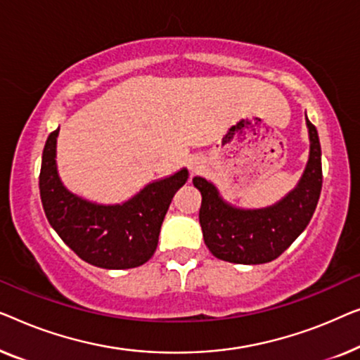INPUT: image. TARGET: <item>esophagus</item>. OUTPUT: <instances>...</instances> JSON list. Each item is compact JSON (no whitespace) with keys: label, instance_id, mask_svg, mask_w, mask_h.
Here are the masks:
<instances>
[{"label":"esophagus","instance_id":"1","mask_svg":"<svg viewBox=\"0 0 360 360\" xmlns=\"http://www.w3.org/2000/svg\"><path fill=\"white\" fill-rule=\"evenodd\" d=\"M202 168V160L200 158H191L189 160V169L192 173H195V171H199Z\"/></svg>","mask_w":360,"mask_h":360}]
</instances>
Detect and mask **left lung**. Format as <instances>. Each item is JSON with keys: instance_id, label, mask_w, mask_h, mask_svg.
I'll return each instance as SVG.
<instances>
[{"instance_id": "obj_1", "label": "left lung", "mask_w": 360, "mask_h": 360, "mask_svg": "<svg viewBox=\"0 0 360 360\" xmlns=\"http://www.w3.org/2000/svg\"><path fill=\"white\" fill-rule=\"evenodd\" d=\"M310 158L298 186L279 204L259 210L233 209L210 182L194 178L200 191L199 221L209 251L235 264H264L279 257L310 224L321 194V146L318 131L307 119Z\"/></svg>"}]
</instances>
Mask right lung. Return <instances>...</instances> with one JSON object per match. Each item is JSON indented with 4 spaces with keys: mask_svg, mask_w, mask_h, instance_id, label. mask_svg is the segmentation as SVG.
<instances>
[{
    "mask_svg": "<svg viewBox=\"0 0 360 360\" xmlns=\"http://www.w3.org/2000/svg\"><path fill=\"white\" fill-rule=\"evenodd\" d=\"M58 130L45 141L39 189L49 224L81 259L104 269L145 264L158 246L160 229L187 169L151 182L122 205H96L65 189L55 166Z\"/></svg>",
    "mask_w": 360,
    "mask_h": 360,
    "instance_id": "right-lung-1",
    "label": "right lung"
}]
</instances>
